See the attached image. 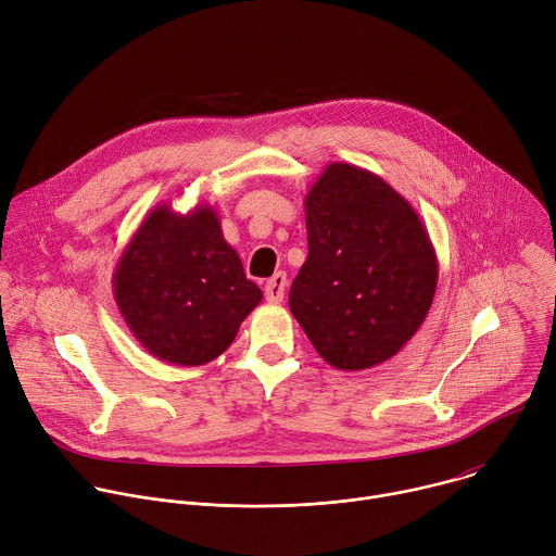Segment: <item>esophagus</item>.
I'll return each mask as SVG.
<instances>
[{
	"label": "esophagus",
	"mask_w": 556,
	"mask_h": 556,
	"mask_svg": "<svg viewBox=\"0 0 556 556\" xmlns=\"http://www.w3.org/2000/svg\"><path fill=\"white\" fill-rule=\"evenodd\" d=\"M286 288H288V277H286V273H275V275L266 281V286H264L266 301H268V303H279V301H283Z\"/></svg>",
	"instance_id": "34e87169"
}]
</instances>
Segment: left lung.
I'll use <instances>...</instances> for the list:
<instances>
[{"label": "left lung", "instance_id": "left-lung-1", "mask_svg": "<svg viewBox=\"0 0 556 556\" xmlns=\"http://www.w3.org/2000/svg\"><path fill=\"white\" fill-rule=\"evenodd\" d=\"M307 260L290 312L340 371L378 366L424 325L439 260L415 207L364 167L329 163L305 194Z\"/></svg>", "mask_w": 556, "mask_h": 556}]
</instances>
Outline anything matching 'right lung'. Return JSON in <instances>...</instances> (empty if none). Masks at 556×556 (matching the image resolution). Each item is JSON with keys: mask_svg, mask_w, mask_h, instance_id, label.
Wrapping results in <instances>:
<instances>
[{"mask_svg": "<svg viewBox=\"0 0 556 556\" xmlns=\"http://www.w3.org/2000/svg\"><path fill=\"white\" fill-rule=\"evenodd\" d=\"M113 294L141 346L176 366L225 353L262 301L207 203L188 214L156 205L122 251Z\"/></svg>", "mask_w": 556, "mask_h": 556, "instance_id": "right-lung-1", "label": "right lung"}]
</instances>
